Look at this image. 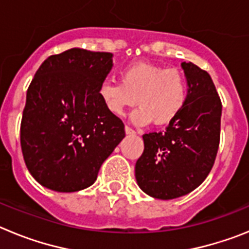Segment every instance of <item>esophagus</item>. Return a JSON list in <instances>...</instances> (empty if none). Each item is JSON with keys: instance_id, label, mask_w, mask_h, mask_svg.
Returning <instances> with one entry per match:
<instances>
[{"instance_id": "1", "label": "esophagus", "mask_w": 249, "mask_h": 249, "mask_svg": "<svg viewBox=\"0 0 249 249\" xmlns=\"http://www.w3.org/2000/svg\"><path fill=\"white\" fill-rule=\"evenodd\" d=\"M124 132H126L127 135H135V133H136L135 129H132L131 127H129V126H126V127H124Z\"/></svg>"}]
</instances>
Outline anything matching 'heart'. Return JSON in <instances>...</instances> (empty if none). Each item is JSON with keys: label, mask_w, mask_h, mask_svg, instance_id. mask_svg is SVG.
<instances>
[{"label": "heart", "mask_w": 249, "mask_h": 249, "mask_svg": "<svg viewBox=\"0 0 249 249\" xmlns=\"http://www.w3.org/2000/svg\"><path fill=\"white\" fill-rule=\"evenodd\" d=\"M97 94L105 108L121 114L136 103L140 108L132 114L133 121L155 126H167L183 111L188 98V81L178 70H166L152 63H135L121 72V82L103 80Z\"/></svg>", "instance_id": "heart-1"}]
</instances>
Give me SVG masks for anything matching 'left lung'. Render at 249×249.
Segmentation results:
<instances>
[{
	"instance_id": "left-lung-1",
	"label": "left lung",
	"mask_w": 249,
	"mask_h": 249,
	"mask_svg": "<svg viewBox=\"0 0 249 249\" xmlns=\"http://www.w3.org/2000/svg\"><path fill=\"white\" fill-rule=\"evenodd\" d=\"M181 66L188 81L183 111L164 131L143 135V153L136 162L138 186L153 198H178L196 190L218 151L222 103L214 83L192 62Z\"/></svg>"
}]
</instances>
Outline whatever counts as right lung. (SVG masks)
I'll use <instances>...</instances> for the list:
<instances>
[{
    "label": "right lung",
    "mask_w": 249,
    "mask_h": 249,
    "mask_svg": "<svg viewBox=\"0 0 249 249\" xmlns=\"http://www.w3.org/2000/svg\"><path fill=\"white\" fill-rule=\"evenodd\" d=\"M109 52L71 48L39 66L26 96L21 148L32 177L48 190L77 192L97 179L124 137L122 121L105 108L98 85L112 70Z\"/></svg>",
    "instance_id": "obj_1"
}]
</instances>
